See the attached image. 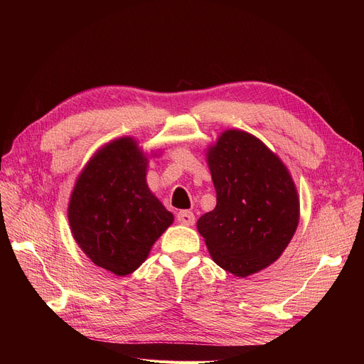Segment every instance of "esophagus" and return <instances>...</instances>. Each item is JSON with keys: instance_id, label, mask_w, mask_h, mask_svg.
<instances>
[{"instance_id": "esophagus-1", "label": "esophagus", "mask_w": 364, "mask_h": 364, "mask_svg": "<svg viewBox=\"0 0 364 364\" xmlns=\"http://www.w3.org/2000/svg\"><path fill=\"white\" fill-rule=\"evenodd\" d=\"M176 218H178V222L181 225H186V226H191L196 222V217L191 211H179L178 215H176Z\"/></svg>"}]
</instances>
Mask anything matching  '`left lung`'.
Listing matches in <instances>:
<instances>
[{
	"label": "left lung",
	"instance_id": "obj_1",
	"mask_svg": "<svg viewBox=\"0 0 364 364\" xmlns=\"http://www.w3.org/2000/svg\"><path fill=\"white\" fill-rule=\"evenodd\" d=\"M217 205L197 229L220 267L237 277L277 261L299 222L291 176L262 142L241 130H226L208 151Z\"/></svg>",
	"mask_w": 364,
	"mask_h": 364
}]
</instances>
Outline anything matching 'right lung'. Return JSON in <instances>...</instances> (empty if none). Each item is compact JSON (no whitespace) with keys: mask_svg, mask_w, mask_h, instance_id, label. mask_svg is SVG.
<instances>
[{"mask_svg":"<svg viewBox=\"0 0 364 364\" xmlns=\"http://www.w3.org/2000/svg\"><path fill=\"white\" fill-rule=\"evenodd\" d=\"M146 168L135 141L119 138L87 162L71 194L68 220L77 245L118 277L135 272L173 223L149 190Z\"/></svg>","mask_w":364,"mask_h":364,"instance_id":"1","label":"right lung"}]
</instances>
